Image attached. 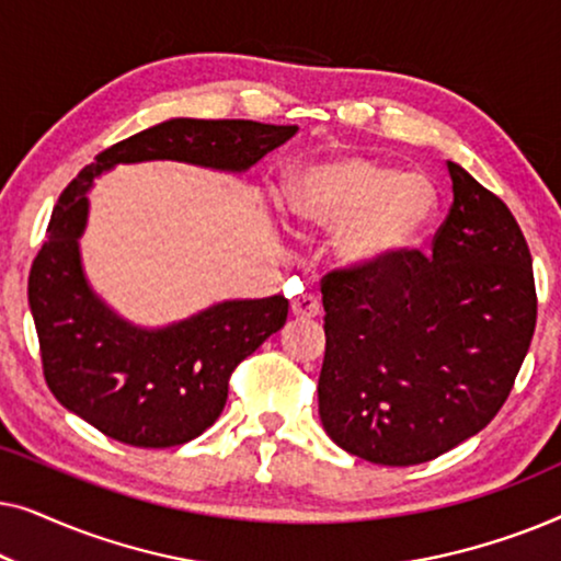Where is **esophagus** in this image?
<instances>
[{"instance_id":"1","label":"esophagus","mask_w":561,"mask_h":561,"mask_svg":"<svg viewBox=\"0 0 561 561\" xmlns=\"http://www.w3.org/2000/svg\"><path fill=\"white\" fill-rule=\"evenodd\" d=\"M290 311H294L296 319H313L321 311V304L313 296H296L290 301Z\"/></svg>"}]
</instances>
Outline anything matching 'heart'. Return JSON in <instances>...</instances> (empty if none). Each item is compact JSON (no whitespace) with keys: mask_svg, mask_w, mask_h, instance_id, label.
Masks as SVG:
<instances>
[{"mask_svg":"<svg viewBox=\"0 0 561 561\" xmlns=\"http://www.w3.org/2000/svg\"><path fill=\"white\" fill-rule=\"evenodd\" d=\"M436 188L419 173L375 158H334L288 181V211L306 229L334 234V257L367 273L411 250L436 217Z\"/></svg>","mask_w":561,"mask_h":561,"instance_id":"1","label":"heart"}]
</instances>
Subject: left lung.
<instances>
[{
    "label": "left lung",
    "mask_w": 561,
    "mask_h": 561,
    "mask_svg": "<svg viewBox=\"0 0 561 561\" xmlns=\"http://www.w3.org/2000/svg\"><path fill=\"white\" fill-rule=\"evenodd\" d=\"M455 202L432 255L321 278L319 416L336 447L409 467L482 432L508 398L536 327L531 252L493 191L447 163Z\"/></svg>",
    "instance_id": "8db88e82"
}]
</instances>
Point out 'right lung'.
Here are the masks:
<instances>
[{"label": "right lung", "mask_w": 561, "mask_h": 561, "mask_svg": "<svg viewBox=\"0 0 561 561\" xmlns=\"http://www.w3.org/2000/svg\"><path fill=\"white\" fill-rule=\"evenodd\" d=\"M296 129L252 119H168L99 152L68 183L27 280L45 382L68 411L133 447H179L219 419L229 375L288 317L286 298L271 296L217 304L165 329L127 324L91 290L81 267L91 181L140 160L240 173Z\"/></svg>", "instance_id": "right-lung-1"}]
</instances>
